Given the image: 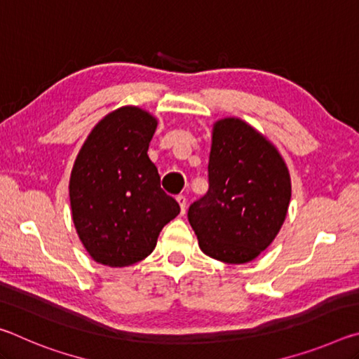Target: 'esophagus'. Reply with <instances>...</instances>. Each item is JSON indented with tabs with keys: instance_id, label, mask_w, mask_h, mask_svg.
Segmentation results:
<instances>
[{
	"instance_id": "obj_1",
	"label": "esophagus",
	"mask_w": 359,
	"mask_h": 359,
	"mask_svg": "<svg viewBox=\"0 0 359 359\" xmlns=\"http://www.w3.org/2000/svg\"><path fill=\"white\" fill-rule=\"evenodd\" d=\"M175 199H177V203L180 205V215H184L185 210H187V198L182 196V194H179V196Z\"/></svg>"
}]
</instances>
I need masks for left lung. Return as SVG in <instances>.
Returning <instances> with one entry per match:
<instances>
[{"label": "left lung", "instance_id": "1", "mask_svg": "<svg viewBox=\"0 0 359 359\" xmlns=\"http://www.w3.org/2000/svg\"><path fill=\"white\" fill-rule=\"evenodd\" d=\"M209 190L188 209L199 248L229 264L248 263L271 245L287 217L291 180L282 155L244 120L212 131Z\"/></svg>", "mask_w": 359, "mask_h": 359}]
</instances>
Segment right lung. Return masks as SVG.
I'll list each match as a JSON object with an SVG mask.
<instances>
[{
    "label": "right lung",
    "mask_w": 359,
    "mask_h": 359,
    "mask_svg": "<svg viewBox=\"0 0 359 359\" xmlns=\"http://www.w3.org/2000/svg\"><path fill=\"white\" fill-rule=\"evenodd\" d=\"M156 125L144 109L120 107L95 126L76 158L72 222L96 263L125 267L147 258L163 226L179 215L147 155Z\"/></svg>",
    "instance_id": "obj_1"
}]
</instances>
